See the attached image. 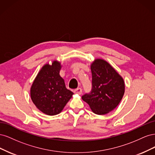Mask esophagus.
<instances>
[{
    "mask_svg": "<svg viewBox=\"0 0 155 155\" xmlns=\"http://www.w3.org/2000/svg\"><path fill=\"white\" fill-rule=\"evenodd\" d=\"M74 92L75 94H82V89L81 88H78L77 89H76V90L74 91Z\"/></svg>",
    "mask_w": 155,
    "mask_h": 155,
    "instance_id": "1",
    "label": "esophagus"
}]
</instances>
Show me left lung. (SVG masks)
<instances>
[{
    "mask_svg": "<svg viewBox=\"0 0 155 155\" xmlns=\"http://www.w3.org/2000/svg\"><path fill=\"white\" fill-rule=\"evenodd\" d=\"M92 89L82 96L92 111L104 115L118 105L125 93L123 78L111 65L103 59H95L91 64Z\"/></svg>",
    "mask_w": 155,
    "mask_h": 155,
    "instance_id": "left-lung-1",
    "label": "left lung"
}]
</instances>
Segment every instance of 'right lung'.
<instances>
[{
  "instance_id": "right-lung-1",
  "label": "right lung",
  "mask_w": 155,
  "mask_h": 155,
  "mask_svg": "<svg viewBox=\"0 0 155 155\" xmlns=\"http://www.w3.org/2000/svg\"><path fill=\"white\" fill-rule=\"evenodd\" d=\"M61 63L54 60L46 63L37 74L30 88L31 101L44 114L54 116L59 114L74 94L66 88L59 72Z\"/></svg>"
}]
</instances>
